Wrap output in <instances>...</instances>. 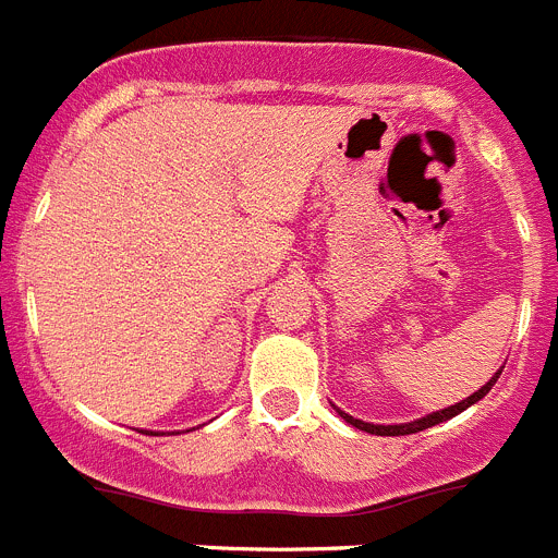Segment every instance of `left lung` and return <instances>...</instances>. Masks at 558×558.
<instances>
[{
  "label": "left lung",
  "instance_id": "8db88e82",
  "mask_svg": "<svg viewBox=\"0 0 558 558\" xmlns=\"http://www.w3.org/2000/svg\"><path fill=\"white\" fill-rule=\"evenodd\" d=\"M498 376H500V371L495 373L493 379L487 381V385L482 387V390L478 392H473V396L470 398H464V401H459V403H453V407H448V409H442V412H434V415H426V417H421V421H412V423H401V426H373V423H365V421H356V417H351V415H345V412H340L342 417H345V421L351 423V426H356V428H362V432H367V434H379V437H401V434H415V432H423V428H432V426H437V423H442V421H448V417H453V415H459V412H464V409L470 407V403H476V401H482L484 396H487L489 390H493V385L495 381H498Z\"/></svg>",
  "mask_w": 558,
  "mask_h": 558
}]
</instances>
